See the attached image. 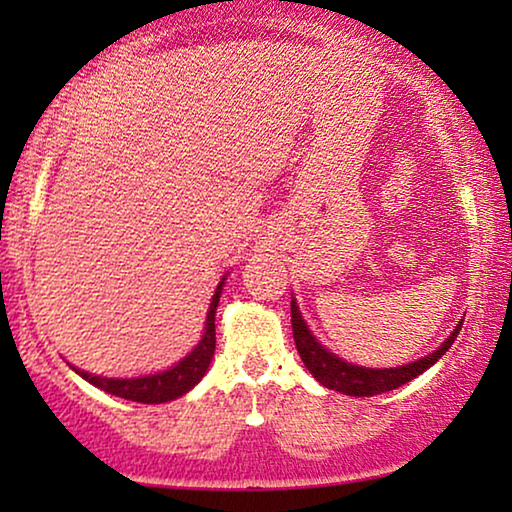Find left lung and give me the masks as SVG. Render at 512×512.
Here are the masks:
<instances>
[{
    "label": "left lung",
    "mask_w": 512,
    "mask_h": 512,
    "mask_svg": "<svg viewBox=\"0 0 512 512\" xmlns=\"http://www.w3.org/2000/svg\"><path fill=\"white\" fill-rule=\"evenodd\" d=\"M291 326H293V340H296V349L300 359L307 366V370L317 377V382L324 384L326 389L340 391V394L347 396H375L384 394V391L398 389L401 384L415 380L417 375H422L426 368H431L440 356H443L447 349L452 347V342L457 340L461 324H457L450 338H447L443 345H440L436 352L424 356L415 363H408V366L401 368H361L352 366V363H345L338 356L328 352L319 345L317 340L312 338V333L307 331L303 317H300L296 303L291 300Z\"/></svg>",
    "instance_id": "1"
}]
</instances>
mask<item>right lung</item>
<instances>
[{
	"mask_svg": "<svg viewBox=\"0 0 512 512\" xmlns=\"http://www.w3.org/2000/svg\"><path fill=\"white\" fill-rule=\"evenodd\" d=\"M221 286H223V282L219 284V289H216V293H214L212 305H209L207 331H205V335H202L200 345L195 347L184 361H179L174 368L165 370V373H158V375L135 377V380H109V377L90 375V373H83V370H76V368L74 370L83 377V380L95 384L97 389L107 391V394L128 398V401H135V403H165V401H174V398L184 396L186 391H191L195 384L200 382V377L207 373L209 361H212V356H214V347H216L214 314H216V305H219Z\"/></svg>",
	"mask_w": 512,
	"mask_h": 512,
	"instance_id": "obj_1",
	"label": "right lung"
}]
</instances>
